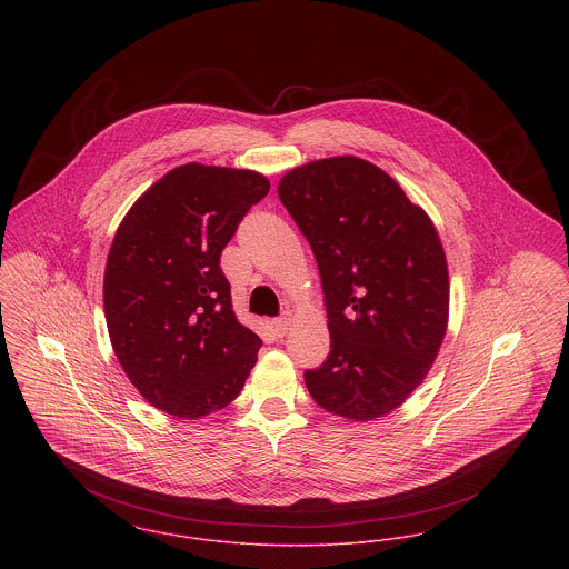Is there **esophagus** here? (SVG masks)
Instances as JSON below:
<instances>
[{
  "label": "esophagus",
  "mask_w": 569,
  "mask_h": 569,
  "mask_svg": "<svg viewBox=\"0 0 569 569\" xmlns=\"http://www.w3.org/2000/svg\"><path fill=\"white\" fill-rule=\"evenodd\" d=\"M289 326H291V315H289V312H284V315H280L278 319H273V330H276L278 337H284L287 330H289Z\"/></svg>",
  "instance_id": "esophagus-1"
}]
</instances>
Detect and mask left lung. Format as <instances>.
Returning a JSON list of instances; mask_svg holds the SVG:
<instances>
[{
    "mask_svg": "<svg viewBox=\"0 0 569 569\" xmlns=\"http://www.w3.org/2000/svg\"><path fill=\"white\" fill-rule=\"evenodd\" d=\"M278 196L319 267L330 353L303 371L328 412L373 420L431 369L449 321V269L429 216L360 157L303 163Z\"/></svg>",
    "mask_w": 569,
    "mask_h": 569,
    "instance_id": "1",
    "label": "left lung"
}]
</instances>
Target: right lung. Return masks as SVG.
<instances>
[{
	"instance_id": "right-lung-1",
	"label": "right lung",
	"mask_w": 569,
	"mask_h": 569,
	"mask_svg": "<svg viewBox=\"0 0 569 569\" xmlns=\"http://www.w3.org/2000/svg\"><path fill=\"white\" fill-rule=\"evenodd\" d=\"M269 181L186 163L144 191L116 230L103 303L127 378L166 415L207 417L241 392L263 341L232 312L220 254Z\"/></svg>"
}]
</instances>
